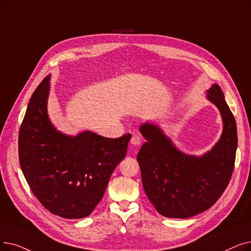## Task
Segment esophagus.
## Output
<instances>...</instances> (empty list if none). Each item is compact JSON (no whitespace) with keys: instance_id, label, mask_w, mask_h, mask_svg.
<instances>
[{"instance_id":"esophagus-1","label":"esophagus","mask_w":251,"mask_h":251,"mask_svg":"<svg viewBox=\"0 0 251 251\" xmlns=\"http://www.w3.org/2000/svg\"><path fill=\"white\" fill-rule=\"evenodd\" d=\"M130 143H131V145L133 147H139L140 144H141V138L139 135H136L134 134L132 137H131V140H130Z\"/></svg>"}]
</instances>
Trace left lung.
<instances>
[{"mask_svg": "<svg viewBox=\"0 0 251 251\" xmlns=\"http://www.w3.org/2000/svg\"><path fill=\"white\" fill-rule=\"evenodd\" d=\"M206 94L221 113L223 132L201 156L178 150L157 124L145 122L139 127L147 140L136 157L143 187L156 210L165 217L188 219L210 208L232 176L238 145L235 118L219 85L212 84Z\"/></svg>", "mask_w": 251, "mask_h": 251, "instance_id": "1", "label": "left lung"}]
</instances>
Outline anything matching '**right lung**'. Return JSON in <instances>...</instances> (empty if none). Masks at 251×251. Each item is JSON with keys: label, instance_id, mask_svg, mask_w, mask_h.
<instances>
[{"label": "right lung", "instance_id": "1", "mask_svg": "<svg viewBox=\"0 0 251 251\" xmlns=\"http://www.w3.org/2000/svg\"><path fill=\"white\" fill-rule=\"evenodd\" d=\"M50 77L31 95L20 127V167L46 209L63 219H83L101 200L131 134L107 138L89 130L75 136L59 131L47 110Z\"/></svg>", "mask_w": 251, "mask_h": 251}]
</instances>
